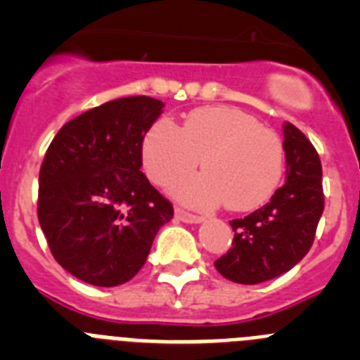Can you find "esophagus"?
<instances>
[{"label":"esophagus","mask_w":360,"mask_h":360,"mask_svg":"<svg viewBox=\"0 0 360 360\" xmlns=\"http://www.w3.org/2000/svg\"><path fill=\"white\" fill-rule=\"evenodd\" d=\"M174 214H176V218L180 219V221H186V224H202V221H203L202 216L191 214V212L184 211V209H180V207H176Z\"/></svg>","instance_id":"obj_1"}]
</instances>
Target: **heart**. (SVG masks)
<instances>
[{
	"label": "heart",
	"mask_w": 360,
	"mask_h": 360,
	"mask_svg": "<svg viewBox=\"0 0 360 360\" xmlns=\"http://www.w3.org/2000/svg\"><path fill=\"white\" fill-rule=\"evenodd\" d=\"M205 173L174 186V196L191 207L225 202L236 212L257 209L274 195L283 174L281 139L259 120L231 106L191 111L184 128L160 119L142 142V162L151 182L167 186L195 171Z\"/></svg>",
	"instance_id": "1"
}]
</instances>
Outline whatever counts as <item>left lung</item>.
Segmentation results:
<instances>
[{
	"instance_id": "obj_1",
	"label": "left lung",
	"mask_w": 360,
	"mask_h": 360,
	"mask_svg": "<svg viewBox=\"0 0 360 360\" xmlns=\"http://www.w3.org/2000/svg\"><path fill=\"white\" fill-rule=\"evenodd\" d=\"M287 182L262 209L231 219L234 240L214 266L224 278L257 285L285 274L308 254L324 211L323 167L311 142L285 124Z\"/></svg>"
}]
</instances>
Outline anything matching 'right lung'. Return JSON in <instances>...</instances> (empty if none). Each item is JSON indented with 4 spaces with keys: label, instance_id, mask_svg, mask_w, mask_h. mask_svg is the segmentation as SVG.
<instances>
[{
    "label": "right lung",
    "instance_id": "add662e5",
    "mask_svg": "<svg viewBox=\"0 0 360 360\" xmlns=\"http://www.w3.org/2000/svg\"><path fill=\"white\" fill-rule=\"evenodd\" d=\"M162 108L146 95L115 98L66 122L46 149L37 218L56 262L81 281H129L173 218L141 171L142 142Z\"/></svg>",
    "mask_w": 360,
    "mask_h": 360
}]
</instances>
